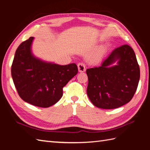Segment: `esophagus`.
<instances>
[{"instance_id": "34e87169", "label": "esophagus", "mask_w": 150, "mask_h": 150, "mask_svg": "<svg viewBox=\"0 0 150 150\" xmlns=\"http://www.w3.org/2000/svg\"><path fill=\"white\" fill-rule=\"evenodd\" d=\"M78 71L79 72H83L86 71L85 66L83 64V63H79L78 65Z\"/></svg>"}]
</instances>
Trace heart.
I'll return each mask as SVG.
<instances>
[{"instance_id":"obj_1","label":"heart","mask_w":150,"mask_h":150,"mask_svg":"<svg viewBox=\"0 0 150 150\" xmlns=\"http://www.w3.org/2000/svg\"><path fill=\"white\" fill-rule=\"evenodd\" d=\"M106 47L102 46L99 47L92 56L89 57V61L91 63H97L101 61L106 53Z\"/></svg>"}]
</instances>
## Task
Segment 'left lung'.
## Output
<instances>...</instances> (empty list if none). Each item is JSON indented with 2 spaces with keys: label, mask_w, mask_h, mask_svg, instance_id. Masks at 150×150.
Instances as JSON below:
<instances>
[{
  "label": "left lung",
  "mask_w": 150,
  "mask_h": 150,
  "mask_svg": "<svg viewBox=\"0 0 150 150\" xmlns=\"http://www.w3.org/2000/svg\"><path fill=\"white\" fill-rule=\"evenodd\" d=\"M87 94L95 106L115 109L129 103L137 91L140 71L128 45L115 49L102 64L86 70Z\"/></svg>",
  "instance_id": "obj_1"
}]
</instances>
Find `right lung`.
Here are the masks:
<instances>
[{"mask_svg": "<svg viewBox=\"0 0 150 150\" xmlns=\"http://www.w3.org/2000/svg\"><path fill=\"white\" fill-rule=\"evenodd\" d=\"M34 37L17 49L11 67V75L19 96L34 106L48 108L62 96L64 86L78 73L76 64L61 66L34 55Z\"/></svg>", "mask_w": 150, "mask_h": 150, "instance_id": "1", "label": "right lung"}]
</instances>
